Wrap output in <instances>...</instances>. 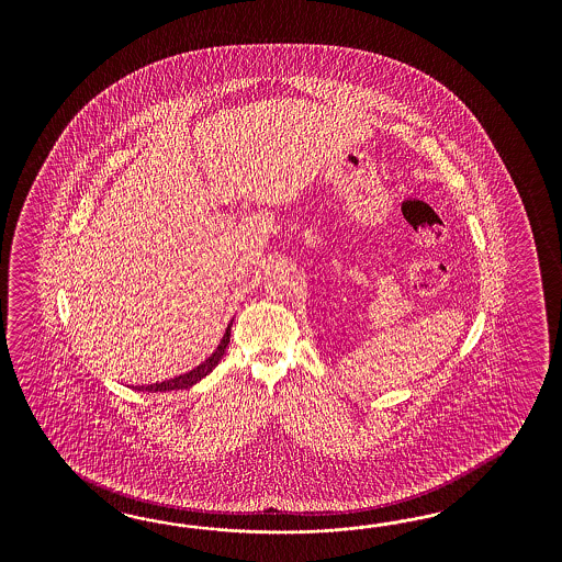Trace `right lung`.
Returning a JSON list of instances; mask_svg holds the SVG:
<instances>
[{
  "label": "right lung",
  "mask_w": 562,
  "mask_h": 562,
  "mask_svg": "<svg viewBox=\"0 0 562 562\" xmlns=\"http://www.w3.org/2000/svg\"><path fill=\"white\" fill-rule=\"evenodd\" d=\"M231 325L233 322L228 324L226 327V331H224V336H222L221 344H218V348L210 355V357L205 358L204 362L200 364V367H195L193 371H189L186 374H179V376H175V379H169V381H162V383H154V385H137V392H172V390H188L191 385H195L198 381H202L205 374L212 373V369L221 362V358L224 357V352H226V346H228V341H231Z\"/></svg>",
  "instance_id": "1"
}]
</instances>
